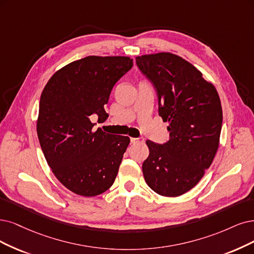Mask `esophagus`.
<instances>
[{
    "label": "esophagus",
    "instance_id": "34e87169",
    "mask_svg": "<svg viewBox=\"0 0 254 254\" xmlns=\"http://www.w3.org/2000/svg\"><path fill=\"white\" fill-rule=\"evenodd\" d=\"M144 142V138L143 137H139V138H130V143L136 144V143H143Z\"/></svg>",
    "mask_w": 254,
    "mask_h": 254
}]
</instances>
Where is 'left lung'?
Wrapping results in <instances>:
<instances>
[{
	"mask_svg": "<svg viewBox=\"0 0 254 254\" xmlns=\"http://www.w3.org/2000/svg\"><path fill=\"white\" fill-rule=\"evenodd\" d=\"M139 70L154 86L159 115L170 140H147L145 182L160 195L178 196L194 187L217 154L223 122L219 94L195 67L173 53L137 56Z\"/></svg>",
	"mask_w": 254,
	"mask_h": 254,
	"instance_id": "obj_1",
	"label": "left lung"
}]
</instances>
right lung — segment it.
Here are the masks:
<instances>
[{"label":"right lung","instance_id":"right-lung-1","mask_svg":"<svg viewBox=\"0 0 254 254\" xmlns=\"http://www.w3.org/2000/svg\"><path fill=\"white\" fill-rule=\"evenodd\" d=\"M132 67L127 56H87L55 72L43 90L40 144L54 176L74 193L98 195L115 181L129 138L94 132L90 119L108 118L111 91Z\"/></svg>","mask_w":254,"mask_h":254}]
</instances>
